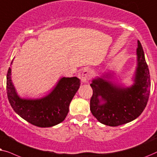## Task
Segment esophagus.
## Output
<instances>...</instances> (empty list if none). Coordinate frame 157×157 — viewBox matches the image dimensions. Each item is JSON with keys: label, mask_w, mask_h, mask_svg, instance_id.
<instances>
[{"label": "esophagus", "mask_w": 157, "mask_h": 157, "mask_svg": "<svg viewBox=\"0 0 157 157\" xmlns=\"http://www.w3.org/2000/svg\"><path fill=\"white\" fill-rule=\"evenodd\" d=\"M79 75L80 76L81 81H82V82L86 83L87 81L90 80V78L91 72H90V71L88 70V69L85 68L84 70L82 71V72H80Z\"/></svg>", "instance_id": "1"}]
</instances>
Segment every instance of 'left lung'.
Masks as SVG:
<instances>
[{
    "label": "left lung",
    "mask_w": 157,
    "mask_h": 157,
    "mask_svg": "<svg viewBox=\"0 0 157 157\" xmlns=\"http://www.w3.org/2000/svg\"><path fill=\"white\" fill-rule=\"evenodd\" d=\"M137 67L133 84L123 87L111 80V73L93 79L90 110L101 124L118 126L131 122L144 111L149 100L151 80L141 44L138 40Z\"/></svg>",
    "instance_id": "left-lung-1"
}]
</instances>
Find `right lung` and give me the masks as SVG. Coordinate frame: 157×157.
Here are the masks:
<instances>
[{
  "instance_id": "add662e5",
  "label": "right lung",
  "mask_w": 157,
  "mask_h": 157,
  "mask_svg": "<svg viewBox=\"0 0 157 157\" xmlns=\"http://www.w3.org/2000/svg\"><path fill=\"white\" fill-rule=\"evenodd\" d=\"M80 85V79L76 77H62L51 93L45 97L26 99L20 98L16 93L11 80L10 67L6 78L8 99L14 111L30 124L42 128L54 126L65 119L70 102Z\"/></svg>"
}]
</instances>
